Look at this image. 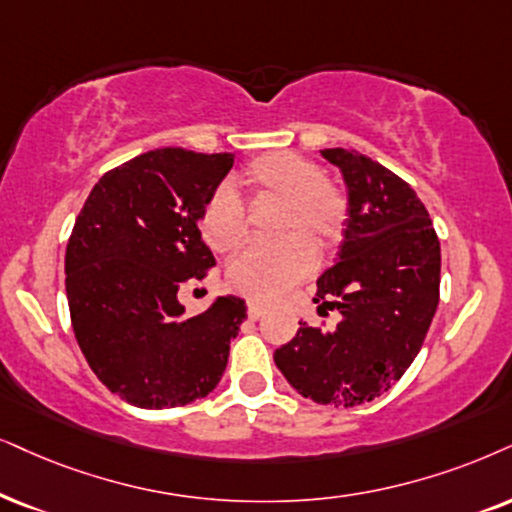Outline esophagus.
Here are the masks:
<instances>
[{"mask_svg": "<svg viewBox=\"0 0 512 512\" xmlns=\"http://www.w3.org/2000/svg\"><path fill=\"white\" fill-rule=\"evenodd\" d=\"M264 314H267V304H262V302H248V316H250L252 321L262 319Z\"/></svg>", "mask_w": 512, "mask_h": 512, "instance_id": "34e87169", "label": "esophagus"}]
</instances>
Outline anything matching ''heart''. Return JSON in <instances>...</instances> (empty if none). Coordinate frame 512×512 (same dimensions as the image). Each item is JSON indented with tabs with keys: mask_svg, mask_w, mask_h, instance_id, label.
<instances>
[{
	"mask_svg": "<svg viewBox=\"0 0 512 512\" xmlns=\"http://www.w3.org/2000/svg\"><path fill=\"white\" fill-rule=\"evenodd\" d=\"M245 189L283 198L276 243L248 245L231 262L229 283L255 300H274L314 267L316 250H328L342 236L347 200L323 179L321 167L304 155L278 151L255 158L243 172ZM203 238L215 252H234L245 238V212L229 189L217 191L200 217ZM313 243L309 244L308 241Z\"/></svg>",
	"mask_w": 512,
	"mask_h": 512,
	"instance_id": "1",
	"label": "heart"
}]
</instances>
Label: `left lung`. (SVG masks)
<instances>
[{
	"label": "left lung",
	"mask_w": 512,
	"mask_h": 512,
	"mask_svg": "<svg viewBox=\"0 0 512 512\" xmlns=\"http://www.w3.org/2000/svg\"><path fill=\"white\" fill-rule=\"evenodd\" d=\"M347 186V219L331 267L316 281L335 328L302 323L278 347V371L302 397L359 406L390 390L423 347L439 302V241L416 191L375 160L323 148Z\"/></svg>",
	"instance_id": "obj_1"
}]
</instances>
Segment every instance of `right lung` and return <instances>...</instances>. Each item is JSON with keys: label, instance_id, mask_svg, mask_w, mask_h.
I'll return each instance as SVG.
<instances>
[{"label": "right lung", "instance_id": "right-lung-1", "mask_svg": "<svg viewBox=\"0 0 512 512\" xmlns=\"http://www.w3.org/2000/svg\"><path fill=\"white\" fill-rule=\"evenodd\" d=\"M234 167L231 153L155 148L106 172L66 248L70 321L108 390L139 409H174L222 380L245 300L222 295L186 316L179 286L215 257L198 222Z\"/></svg>", "mask_w": 512, "mask_h": 512}]
</instances>
